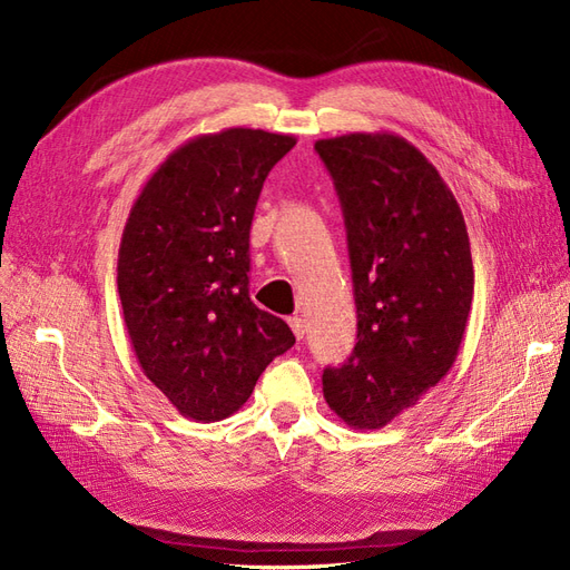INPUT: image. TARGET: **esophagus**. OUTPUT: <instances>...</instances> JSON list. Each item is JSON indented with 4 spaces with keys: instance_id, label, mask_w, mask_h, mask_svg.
Segmentation results:
<instances>
[{
    "instance_id": "1",
    "label": "esophagus",
    "mask_w": 570,
    "mask_h": 570,
    "mask_svg": "<svg viewBox=\"0 0 570 570\" xmlns=\"http://www.w3.org/2000/svg\"><path fill=\"white\" fill-rule=\"evenodd\" d=\"M288 324H291V330H294L296 338L301 341V338L305 336V320L298 317V315H294V317H288Z\"/></svg>"
}]
</instances>
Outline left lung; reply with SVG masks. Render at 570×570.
<instances>
[{
    "label": "left lung",
    "mask_w": 570,
    "mask_h": 570,
    "mask_svg": "<svg viewBox=\"0 0 570 570\" xmlns=\"http://www.w3.org/2000/svg\"><path fill=\"white\" fill-rule=\"evenodd\" d=\"M344 209L357 344L327 367L330 409L380 430L446 377L473 303L463 213L434 165L394 134L317 140Z\"/></svg>",
    "instance_id": "left-lung-1"
}]
</instances>
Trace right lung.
<instances>
[{
	"instance_id": "obj_1",
	"label": "right lung",
	"mask_w": 570,
	"mask_h": 570,
	"mask_svg": "<svg viewBox=\"0 0 570 570\" xmlns=\"http://www.w3.org/2000/svg\"><path fill=\"white\" fill-rule=\"evenodd\" d=\"M294 136L226 128L174 150L126 219L117 284L138 363L174 409L234 415L294 332L250 301V224Z\"/></svg>"
}]
</instances>
